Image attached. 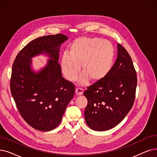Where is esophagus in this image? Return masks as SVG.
Wrapping results in <instances>:
<instances>
[{"instance_id":"34e87169","label":"esophagus","mask_w":157,"mask_h":157,"mask_svg":"<svg viewBox=\"0 0 157 157\" xmlns=\"http://www.w3.org/2000/svg\"><path fill=\"white\" fill-rule=\"evenodd\" d=\"M83 93V90L81 88H76V94L78 95H82Z\"/></svg>"}]
</instances>
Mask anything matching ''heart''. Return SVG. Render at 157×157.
Instances as JSON below:
<instances>
[{"label": "heart", "instance_id": "1", "mask_svg": "<svg viewBox=\"0 0 157 157\" xmlns=\"http://www.w3.org/2000/svg\"><path fill=\"white\" fill-rule=\"evenodd\" d=\"M115 50L107 40L98 37H80L71 44L68 54L62 56L61 65L67 79L74 81L79 72L83 76L81 83L85 85L89 79L98 83L104 79L112 71Z\"/></svg>", "mask_w": 157, "mask_h": 157}]
</instances>
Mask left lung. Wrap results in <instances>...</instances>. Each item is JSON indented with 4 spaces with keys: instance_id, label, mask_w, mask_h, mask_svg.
<instances>
[{
    "instance_id": "1",
    "label": "left lung",
    "mask_w": 157,
    "mask_h": 157,
    "mask_svg": "<svg viewBox=\"0 0 157 157\" xmlns=\"http://www.w3.org/2000/svg\"><path fill=\"white\" fill-rule=\"evenodd\" d=\"M117 58L112 71L102 81L88 86L85 110L86 124L95 131H106L117 125L133 106L137 72L124 47L117 45Z\"/></svg>"
}]
</instances>
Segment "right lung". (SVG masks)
<instances>
[{
	"label": "right lung",
	"mask_w": 157,
	"mask_h": 157,
	"mask_svg": "<svg viewBox=\"0 0 157 157\" xmlns=\"http://www.w3.org/2000/svg\"><path fill=\"white\" fill-rule=\"evenodd\" d=\"M62 34L32 40L19 52L13 63L10 89L20 114L33 128L47 132L56 128L75 93V85L65 79L59 64ZM45 53L51 58L38 73L31 69V58Z\"/></svg>",
	"instance_id": "add662e5"
}]
</instances>
